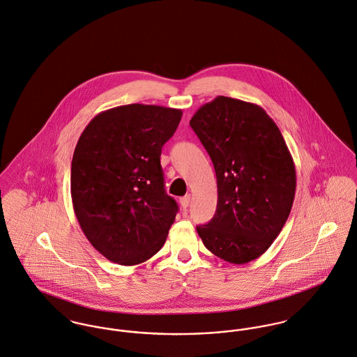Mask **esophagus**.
Here are the masks:
<instances>
[{
    "mask_svg": "<svg viewBox=\"0 0 357 357\" xmlns=\"http://www.w3.org/2000/svg\"><path fill=\"white\" fill-rule=\"evenodd\" d=\"M190 200H191V195H185V196L180 197V204H181V207H183L184 210L190 206Z\"/></svg>",
    "mask_w": 357,
    "mask_h": 357,
    "instance_id": "1",
    "label": "esophagus"
}]
</instances>
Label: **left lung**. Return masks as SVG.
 I'll list each match as a JSON object with an SVG mask.
<instances>
[{
	"mask_svg": "<svg viewBox=\"0 0 357 357\" xmlns=\"http://www.w3.org/2000/svg\"><path fill=\"white\" fill-rule=\"evenodd\" d=\"M190 126L213 161L218 188L215 214L197 234L229 263L259 258L285 225L296 192L281 130L258 105L222 96L203 105Z\"/></svg>",
	"mask_w": 357,
	"mask_h": 357,
	"instance_id": "obj_1",
	"label": "left lung"
}]
</instances>
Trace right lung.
<instances>
[{"label":"right lung","mask_w":357,"mask_h":357,"mask_svg":"<svg viewBox=\"0 0 357 357\" xmlns=\"http://www.w3.org/2000/svg\"><path fill=\"white\" fill-rule=\"evenodd\" d=\"M180 109L132 103L105 110L83 130L70 167L73 210L106 259L143 263L162 248L178 206L166 194L162 146Z\"/></svg>","instance_id":"obj_1"}]
</instances>
